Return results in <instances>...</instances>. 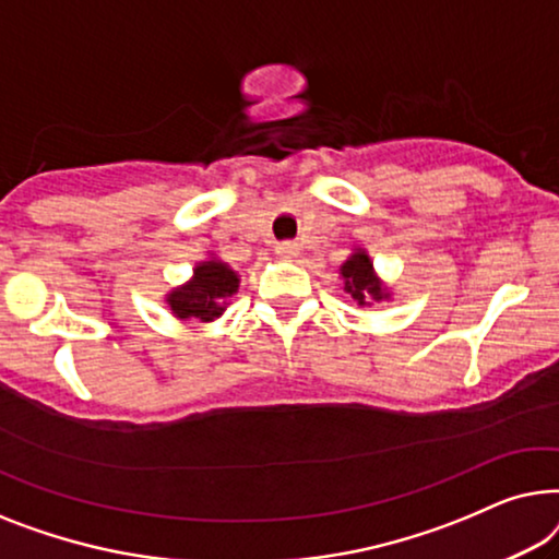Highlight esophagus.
Instances as JSON below:
<instances>
[{
    "label": "esophagus",
    "instance_id": "34e87169",
    "mask_svg": "<svg viewBox=\"0 0 559 559\" xmlns=\"http://www.w3.org/2000/svg\"><path fill=\"white\" fill-rule=\"evenodd\" d=\"M276 253L281 258H296L298 255V246H294V242H278Z\"/></svg>",
    "mask_w": 559,
    "mask_h": 559
}]
</instances>
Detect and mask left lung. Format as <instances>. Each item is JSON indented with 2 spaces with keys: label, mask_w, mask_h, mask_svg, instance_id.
I'll return each mask as SVG.
<instances>
[{
  "label": "left lung",
  "mask_w": 559,
  "mask_h": 559,
  "mask_svg": "<svg viewBox=\"0 0 559 559\" xmlns=\"http://www.w3.org/2000/svg\"><path fill=\"white\" fill-rule=\"evenodd\" d=\"M342 278H344V290H347L359 306H365L369 298H374V301L388 298L382 283L374 276L372 261H369L365 250H357V253L342 265Z\"/></svg>",
  "instance_id": "left-lung-1"
}]
</instances>
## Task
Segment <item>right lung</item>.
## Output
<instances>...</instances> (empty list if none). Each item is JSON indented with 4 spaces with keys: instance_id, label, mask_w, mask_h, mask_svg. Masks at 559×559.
<instances>
[{
    "instance_id": "add662e5",
    "label": "right lung",
    "mask_w": 559,
    "mask_h": 559,
    "mask_svg": "<svg viewBox=\"0 0 559 559\" xmlns=\"http://www.w3.org/2000/svg\"><path fill=\"white\" fill-rule=\"evenodd\" d=\"M238 290V276L230 265L204 261L194 269L192 281L167 296V304L177 319L212 321L225 311L227 298Z\"/></svg>"
}]
</instances>
